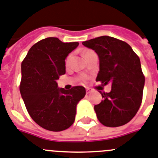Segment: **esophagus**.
Here are the masks:
<instances>
[{"label":"esophagus","mask_w":158,"mask_h":158,"mask_svg":"<svg viewBox=\"0 0 158 158\" xmlns=\"http://www.w3.org/2000/svg\"><path fill=\"white\" fill-rule=\"evenodd\" d=\"M91 92H93V89L91 88H87V94H90Z\"/></svg>","instance_id":"esophagus-1"}]
</instances>
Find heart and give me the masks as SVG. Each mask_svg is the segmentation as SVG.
I'll return each instance as SVG.
<instances>
[{
    "label": "heart",
    "instance_id": "1",
    "mask_svg": "<svg viewBox=\"0 0 158 158\" xmlns=\"http://www.w3.org/2000/svg\"><path fill=\"white\" fill-rule=\"evenodd\" d=\"M87 52H89V50H88V51H86V52H85V53ZM70 59H71V55H69V56H68V57H67V59H66V64H68V62H69Z\"/></svg>",
    "mask_w": 158,
    "mask_h": 158
}]
</instances>
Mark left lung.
I'll return each mask as SVG.
<instances>
[{"label":"left lung","instance_id":"8db88e82","mask_svg":"<svg viewBox=\"0 0 158 158\" xmlns=\"http://www.w3.org/2000/svg\"><path fill=\"white\" fill-rule=\"evenodd\" d=\"M99 58L96 81L110 83V92H102V102L94 106L98 121L106 127H117L130 122L142 101L145 76L138 55L127 43L103 35L83 42ZM99 89V87H98Z\"/></svg>","mask_w":158,"mask_h":158}]
</instances>
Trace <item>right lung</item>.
Masks as SVG:
<instances>
[{
    "instance_id": "add662e5",
    "label": "right lung",
    "mask_w": 158,
    "mask_h": 158,
    "mask_svg": "<svg viewBox=\"0 0 158 158\" xmlns=\"http://www.w3.org/2000/svg\"><path fill=\"white\" fill-rule=\"evenodd\" d=\"M79 45L48 37L31 47L21 64L20 91L26 109L35 123L50 131H62L75 122L76 106L86 94L82 86L58 88L64 75L65 59Z\"/></svg>"
}]
</instances>
